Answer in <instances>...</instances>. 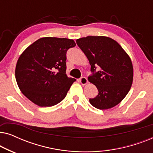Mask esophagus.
<instances>
[{
  "label": "esophagus",
  "instance_id": "esophagus-1",
  "mask_svg": "<svg viewBox=\"0 0 153 153\" xmlns=\"http://www.w3.org/2000/svg\"><path fill=\"white\" fill-rule=\"evenodd\" d=\"M79 81H80V83L82 85L87 84L88 82V79L85 78V77H81V78L80 79V80H79Z\"/></svg>",
  "mask_w": 153,
  "mask_h": 153
}]
</instances>
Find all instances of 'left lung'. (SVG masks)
Instances as JSON below:
<instances>
[{
	"instance_id": "1",
	"label": "left lung",
	"mask_w": 153,
	"mask_h": 153,
	"mask_svg": "<svg viewBox=\"0 0 153 153\" xmlns=\"http://www.w3.org/2000/svg\"><path fill=\"white\" fill-rule=\"evenodd\" d=\"M91 65L88 81L97 87L98 95L90 103L98 109L114 107L129 93L133 82L131 60L114 39L105 36H88L76 39ZM99 68L95 72L96 68Z\"/></svg>"
}]
</instances>
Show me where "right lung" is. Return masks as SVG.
Returning <instances> with one entry per match:
<instances>
[{"instance_id":"1","label":"right lung","mask_w":153,"mask_h":153,"mask_svg":"<svg viewBox=\"0 0 153 153\" xmlns=\"http://www.w3.org/2000/svg\"><path fill=\"white\" fill-rule=\"evenodd\" d=\"M73 39L46 37L33 42L21 54L15 77L22 93L39 106H52L65 97L76 81L66 72L67 51Z\"/></svg>"}]
</instances>
